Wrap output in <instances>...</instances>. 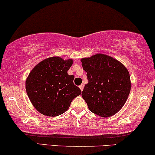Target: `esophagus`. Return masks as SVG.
<instances>
[{
    "label": "esophagus",
    "instance_id": "esophagus-1",
    "mask_svg": "<svg viewBox=\"0 0 155 155\" xmlns=\"http://www.w3.org/2000/svg\"><path fill=\"white\" fill-rule=\"evenodd\" d=\"M79 87H80V89L81 90V91H83V88H84V85H83V84H82V85H80Z\"/></svg>",
    "mask_w": 155,
    "mask_h": 155
}]
</instances>
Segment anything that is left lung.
<instances>
[{"mask_svg":"<svg viewBox=\"0 0 155 155\" xmlns=\"http://www.w3.org/2000/svg\"><path fill=\"white\" fill-rule=\"evenodd\" d=\"M81 61L88 80L82 97L89 110L104 118L118 113L131 91L130 75L127 68L114 57L104 54H95Z\"/></svg>","mask_w":155,"mask_h":155,"instance_id":"8db88e82","label":"left lung"}]
</instances>
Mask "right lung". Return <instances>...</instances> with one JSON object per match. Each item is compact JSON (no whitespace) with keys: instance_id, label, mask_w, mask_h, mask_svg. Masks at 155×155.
Listing matches in <instances>:
<instances>
[{"instance_id":"add662e5","label":"right lung","mask_w":155,"mask_h":155,"mask_svg":"<svg viewBox=\"0 0 155 155\" xmlns=\"http://www.w3.org/2000/svg\"><path fill=\"white\" fill-rule=\"evenodd\" d=\"M72 59L51 57L32 69L26 80V91L34 108L47 116H57L68 109L74 98L81 94L74 85V75L68 70Z\"/></svg>"}]
</instances>
